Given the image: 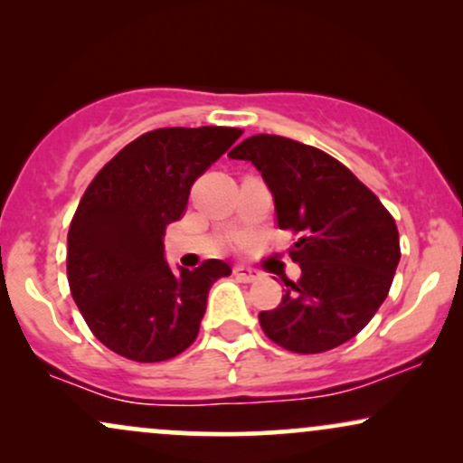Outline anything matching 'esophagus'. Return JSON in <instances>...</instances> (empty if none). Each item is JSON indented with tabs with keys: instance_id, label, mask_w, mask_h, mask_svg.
Returning a JSON list of instances; mask_svg holds the SVG:
<instances>
[{
	"instance_id": "esophagus-1",
	"label": "esophagus",
	"mask_w": 463,
	"mask_h": 463,
	"mask_svg": "<svg viewBox=\"0 0 463 463\" xmlns=\"http://www.w3.org/2000/svg\"><path fill=\"white\" fill-rule=\"evenodd\" d=\"M232 274H235L239 280H243V283H254V280L259 279V274L254 272L252 268H246V265H237V268L232 269Z\"/></svg>"
}]
</instances>
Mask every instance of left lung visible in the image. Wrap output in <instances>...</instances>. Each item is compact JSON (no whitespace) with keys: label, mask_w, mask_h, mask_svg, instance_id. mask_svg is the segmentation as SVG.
Segmentation results:
<instances>
[{"label":"left lung","mask_w":463,"mask_h":463,"mask_svg":"<svg viewBox=\"0 0 463 463\" xmlns=\"http://www.w3.org/2000/svg\"><path fill=\"white\" fill-rule=\"evenodd\" d=\"M250 161L274 195L276 224L296 235L289 248L300 279L259 313L263 333L298 354L342 346L383 305L401 261L390 211L337 158L279 135H254L228 154Z\"/></svg>","instance_id":"left-lung-1"}]
</instances>
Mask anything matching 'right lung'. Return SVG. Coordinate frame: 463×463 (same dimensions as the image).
Segmentation results:
<instances>
[{
  "mask_svg": "<svg viewBox=\"0 0 463 463\" xmlns=\"http://www.w3.org/2000/svg\"><path fill=\"white\" fill-rule=\"evenodd\" d=\"M241 137L239 128H158L117 152L91 180L67 235V279L84 322L121 357L156 364L195 342L211 285L231 274L209 259L174 272L165 228L189 191Z\"/></svg>",
  "mask_w": 463,
  "mask_h": 463,
  "instance_id": "1",
  "label": "right lung"
}]
</instances>
